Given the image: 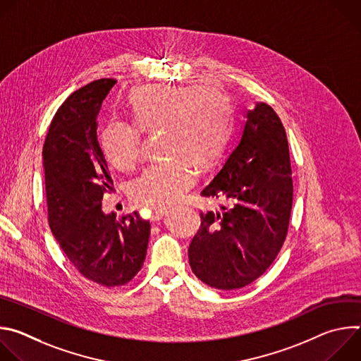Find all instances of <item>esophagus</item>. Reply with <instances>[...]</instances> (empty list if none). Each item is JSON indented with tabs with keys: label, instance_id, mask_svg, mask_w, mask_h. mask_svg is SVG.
Listing matches in <instances>:
<instances>
[{
	"label": "esophagus",
	"instance_id": "34e87169",
	"mask_svg": "<svg viewBox=\"0 0 361 361\" xmlns=\"http://www.w3.org/2000/svg\"><path fill=\"white\" fill-rule=\"evenodd\" d=\"M164 213H166V209H163V207H156V209H152V214H151V219L152 220H160L163 216H164Z\"/></svg>",
	"mask_w": 361,
	"mask_h": 361
}]
</instances>
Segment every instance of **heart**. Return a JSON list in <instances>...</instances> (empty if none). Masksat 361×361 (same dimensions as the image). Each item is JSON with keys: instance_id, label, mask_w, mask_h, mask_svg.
Segmentation results:
<instances>
[{"instance_id": "1", "label": "heart", "mask_w": 361, "mask_h": 361, "mask_svg": "<svg viewBox=\"0 0 361 361\" xmlns=\"http://www.w3.org/2000/svg\"><path fill=\"white\" fill-rule=\"evenodd\" d=\"M133 123L113 118L101 131L106 157L120 170L131 169L141 149V131L164 130L163 154L171 157L147 167L131 183L133 198L148 207H163L192 184L191 163L204 166L221 151L230 124L226 97L195 85H148L130 95Z\"/></svg>"}]
</instances>
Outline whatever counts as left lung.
<instances>
[{"instance_id": "8db88e82", "label": "left lung", "mask_w": 361, "mask_h": 361, "mask_svg": "<svg viewBox=\"0 0 361 361\" xmlns=\"http://www.w3.org/2000/svg\"><path fill=\"white\" fill-rule=\"evenodd\" d=\"M201 195L224 197L227 205L201 213L188 248L192 273L219 290L251 284L280 252L293 207L286 130L266 102L247 111L237 144Z\"/></svg>"}]
</instances>
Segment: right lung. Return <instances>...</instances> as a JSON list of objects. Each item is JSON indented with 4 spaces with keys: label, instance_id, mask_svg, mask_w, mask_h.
I'll use <instances>...</instances> for the list:
<instances>
[{
    "label": "right lung",
    "instance_id": "obj_1",
    "mask_svg": "<svg viewBox=\"0 0 361 361\" xmlns=\"http://www.w3.org/2000/svg\"><path fill=\"white\" fill-rule=\"evenodd\" d=\"M116 82L101 78L73 92L51 121L42 148L49 228L75 270L104 287L135 277L149 237V221L137 212L117 221L101 210L113 180L97 140V116Z\"/></svg>",
    "mask_w": 361,
    "mask_h": 361
}]
</instances>
